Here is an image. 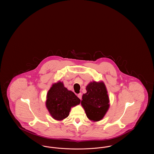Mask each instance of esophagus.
<instances>
[{
  "instance_id": "1",
  "label": "esophagus",
  "mask_w": 154,
  "mask_h": 154,
  "mask_svg": "<svg viewBox=\"0 0 154 154\" xmlns=\"http://www.w3.org/2000/svg\"><path fill=\"white\" fill-rule=\"evenodd\" d=\"M77 96H78V97H79L80 99H81V98H82V94H81V93L77 95Z\"/></svg>"
}]
</instances>
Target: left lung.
<instances>
[{
	"instance_id": "8db88e82",
	"label": "left lung",
	"mask_w": 154,
	"mask_h": 154,
	"mask_svg": "<svg viewBox=\"0 0 154 154\" xmlns=\"http://www.w3.org/2000/svg\"><path fill=\"white\" fill-rule=\"evenodd\" d=\"M86 90L87 93L82 97L81 105L90 120L99 121L104 117L110 106L106 85L102 81H93L88 84Z\"/></svg>"
}]
</instances>
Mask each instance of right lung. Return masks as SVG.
<instances>
[{"label":"right lung","instance_id":"right-lung-1","mask_svg":"<svg viewBox=\"0 0 154 154\" xmlns=\"http://www.w3.org/2000/svg\"><path fill=\"white\" fill-rule=\"evenodd\" d=\"M80 99L64 87L62 82L52 84L47 95L46 107L54 119L62 121L67 117L71 108L80 103Z\"/></svg>","mask_w":154,"mask_h":154}]
</instances>
